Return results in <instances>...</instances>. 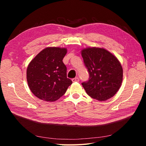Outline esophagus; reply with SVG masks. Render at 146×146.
Here are the masks:
<instances>
[{
	"label": "esophagus",
	"mask_w": 146,
	"mask_h": 146,
	"mask_svg": "<svg viewBox=\"0 0 146 146\" xmlns=\"http://www.w3.org/2000/svg\"><path fill=\"white\" fill-rule=\"evenodd\" d=\"M72 81L73 82H79V78L78 77L74 78L72 79Z\"/></svg>",
	"instance_id": "esophagus-1"
}]
</instances>
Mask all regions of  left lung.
<instances>
[{"instance_id": "8db88e82", "label": "left lung", "mask_w": 146, "mask_h": 146, "mask_svg": "<svg viewBox=\"0 0 146 146\" xmlns=\"http://www.w3.org/2000/svg\"><path fill=\"white\" fill-rule=\"evenodd\" d=\"M82 56L90 74L89 80L82 83L86 93L99 101L112 98L122 82L123 70L117 58L99 47L83 49Z\"/></svg>"}]
</instances>
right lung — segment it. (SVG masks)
<instances>
[{
    "label": "right lung",
    "mask_w": 146,
    "mask_h": 146,
    "mask_svg": "<svg viewBox=\"0 0 146 146\" xmlns=\"http://www.w3.org/2000/svg\"><path fill=\"white\" fill-rule=\"evenodd\" d=\"M66 48L47 47L31 61L27 69L30 90L38 98L54 102L63 96L72 82L67 78L63 59Z\"/></svg>",
    "instance_id": "1"
}]
</instances>
